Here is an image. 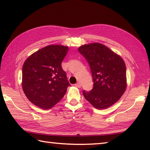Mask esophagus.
Wrapping results in <instances>:
<instances>
[{
	"instance_id": "1",
	"label": "esophagus",
	"mask_w": 150,
	"mask_h": 150,
	"mask_svg": "<svg viewBox=\"0 0 150 150\" xmlns=\"http://www.w3.org/2000/svg\"><path fill=\"white\" fill-rule=\"evenodd\" d=\"M75 86L77 87V88H80L81 87V84L80 83V82H77V84H75Z\"/></svg>"
}]
</instances>
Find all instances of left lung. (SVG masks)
Masks as SVG:
<instances>
[{"instance_id": "left-lung-1", "label": "left lung", "mask_w": 150, "mask_h": 150, "mask_svg": "<svg viewBox=\"0 0 150 150\" xmlns=\"http://www.w3.org/2000/svg\"><path fill=\"white\" fill-rule=\"evenodd\" d=\"M90 66L93 88L83 95L95 108L103 110L119 100L127 86L126 64L121 57L103 44L95 42L79 47Z\"/></svg>"}]
</instances>
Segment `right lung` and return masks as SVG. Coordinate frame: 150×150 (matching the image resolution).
<instances>
[{"label": "right lung", "mask_w": 150, "mask_h": 150, "mask_svg": "<svg viewBox=\"0 0 150 150\" xmlns=\"http://www.w3.org/2000/svg\"><path fill=\"white\" fill-rule=\"evenodd\" d=\"M68 47L49 45L33 53L22 66V86L31 103L50 109L62 99L70 86L61 62Z\"/></svg>", "instance_id": "1"}]
</instances>
